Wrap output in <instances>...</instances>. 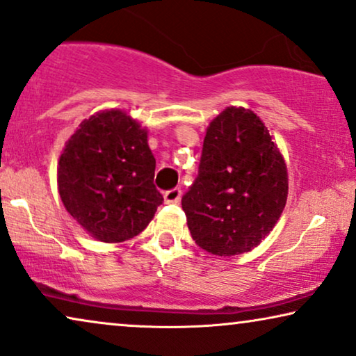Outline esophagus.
<instances>
[{"instance_id":"obj_1","label":"esophagus","mask_w":356,"mask_h":356,"mask_svg":"<svg viewBox=\"0 0 356 356\" xmlns=\"http://www.w3.org/2000/svg\"><path fill=\"white\" fill-rule=\"evenodd\" d=\"M182 197V191L181 188H172V191L164 192V202L165 203H179Z\"/></svg>"}]
</instances>
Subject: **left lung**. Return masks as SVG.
I'll return each instance as SVG.
<instances>
[{
    "label": "left lung",
    "instance_id": "1",
    "mask_svg": "<svg viewBox=\"0 0 356 356\" xmlns=\"http://www.w3.org/2000/svg\"><path fill=\"white\" fill-rule=\"evenodd\" d=\"M288 197L285 159L250 108L226 107L203 140L198 177L182 197L197 245L213 255L249 252L268 236Z\"/></svg>",
    "mask_w": 356,
    "mask_h": 356
}]
</instances>
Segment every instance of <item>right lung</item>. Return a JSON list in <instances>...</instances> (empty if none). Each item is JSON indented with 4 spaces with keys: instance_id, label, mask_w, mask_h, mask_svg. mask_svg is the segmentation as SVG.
Listing matches in <instances>:
<instances>
[{
    "instance_id": "right-lung-1",
    "label": "right lung",
    "mask_w": 356,
    "mask_h": 356,
    "mask_svg": "<svg viewBox=\"0 0 356 356\" xmlns=\"http://www.w3.org/2000/svg\"><path fill=\"white\" fill-rule=\"evenodd\" d=\"M156 159L148 130L120 108L84 118L66 141L56 169L66 211L102 243L138 236L163 195L154 187Z\"/></svg>"
}]
</instances>
